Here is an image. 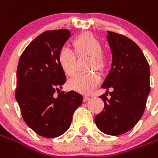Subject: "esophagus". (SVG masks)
I'll return each instance as SVG.
<instances>
[{
	"label": "esophagus",
	"mask_w": 158,
	"mask_h": 158,
	"mask_svg": "<svg viewBox=\"0 0 158 158\" xmlns=\"http://www.w3.org/2000/svg\"><path fill=\"white\" fill-rule=\"evenodd\" d=\"M90 99V97H88V96H85L84 97V102H87V101H89Z\"/></svg>",
	"instance_id": "34e87169"
}]
</instances>
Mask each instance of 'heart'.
<instances>
[{"label":"heart","mask_w":158,"mask_h":158,"mask_svg":"<svg viewBox=\"0 0 158 158\" xmlns=\"http://www.w3.org/2000/svg\"><path fill=\"white\" fill-rule=\"evenodd\" d=\"M75 51L78 55L87 54L90 59L88 67L101 69L104 66V59L102 55V45L96 37L90 33H84L73 41ZM58 60L63 71L68 75H73L76 72V55L74 51L67 45L61 46L58 52ZM101 81L100 75L95 73H79L68 80L70 89L83 94H89Z\"/></svg>","instance_id":"b5f03b06"}]
</instances>
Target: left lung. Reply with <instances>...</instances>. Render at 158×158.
Listing matches in <instances>:
<instances>
[{"mask_svg": "<svg viewBox=\"0 0 158 158\" xmlns=\"http://www.w3.org/2000/svg\"><path fill=\"white\" fill-rule=\"evenodd\" d=\"M112 52V65L102 87L105 94L103 110L95 117L100 131L121 135L136 125L145 110L150 87V67L142 50L124 35L107 31ZM110 88L113 91H108ZM110 93L111 98L106 97Z\"/></svg>", "mask_w": 158, "mask_h": 158, "instance_id": "left-lung-1", "label": "left lung"}]
</instances>
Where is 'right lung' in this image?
Listing matches in <instances>:
<instances>
[{
  "instance_id": "right-lung-1",
  "label": "right lung",
  "mask_w": 158,
  "mask_h": 158,
  "mask_svg": "<svg viewBox=\"0 0 158 158\" xmlns=\"http://www.w3.org/2000/svg\"><path fill=\"white\" fill-rule=\"evenodd\" d=\"M70 37L68 30L46 31L25 48L18 64L15 98L22 117L35 133L45 138L63 134L83 102L82 95L74 90L60 92L66 75L58 52ZM56 91L59 93L57 97Z\"/></svg>"
}]
</instances>
